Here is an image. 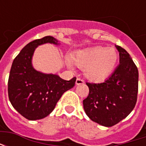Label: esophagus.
<instances>
[{
	"label": "esophagus",
	"instance_id": "1",
	"mask_svg": "<svg viewBox=\"0 0 146 146\" xmlns=\"http://www.w3.org/2000/svg\"><path fill=\"white\" fill-rule=\"evenodd\" d=\"M84 83V80L81 78H77L76 80V85H80V84H83Z\"/></svg>",
	"mask_w": 146,
	"mask_h": 146
}]
</instances>
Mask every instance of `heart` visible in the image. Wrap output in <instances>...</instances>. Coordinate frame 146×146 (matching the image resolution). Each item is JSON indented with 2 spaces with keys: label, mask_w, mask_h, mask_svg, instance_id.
Wrapping results in <instances>:
<instances>
[{
  "label": "heart",
  "mask_w": 146,
  "mask_h": 146,
  "mask_svg": "<svg viewBox=\"0 0 146 146\" xmlns=\"http://www.w3.org/2000/svg\"><path fill=\"white\" fill-rule=\"evenodd\" d=\"M118 59V54L113 48L95 47L79 51L73 58L77 66L85 69L88 79L99 81L107 78L113 72Z\"/></svg>",
  "instance_id": "obj_1"
}]
</instances>
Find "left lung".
Returning <instances> with one entry per match:
<instances>
[{
	"instance_id": "left-lung-1",
	"label": "left lung",
	"mask_w": 146,
	"mask_h": 146,
	"mask_svg": "<svg viewBox=\"0 0 146 146\" xmlns=\"http://www.w3.org/2000/svg\"><path fill=\"white\" fill-rule=\"evenodd\" d=\"M119 65L102 83H89L88 96L83 101L86 114L105 127L120 122L134 110L138 91V70L125 49L116 46Z\"/></svg>"
}]
</instances>
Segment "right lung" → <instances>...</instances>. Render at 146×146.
Wrapping results in <instances>:
<instances>
[{"mask_svg":"<svg viewBox=\"0 0 146 146\" xmlns=\"http://www.w3.org/2000/svg\"><path fill=\"white\" fill-rule=\"evenodd\" d=\"M45 43L58 44L51 36L30 42L11 65L8 83V98L15 110L26 119H40L54 110L64 92L75 85L76 77L65 80L57 75L40 73L33 68L31 58L35 48Z\"/></svg>","mask_w":146,"mask_h":146,"instance_id":"add662e5","label":"right lung"}]
</instances>
